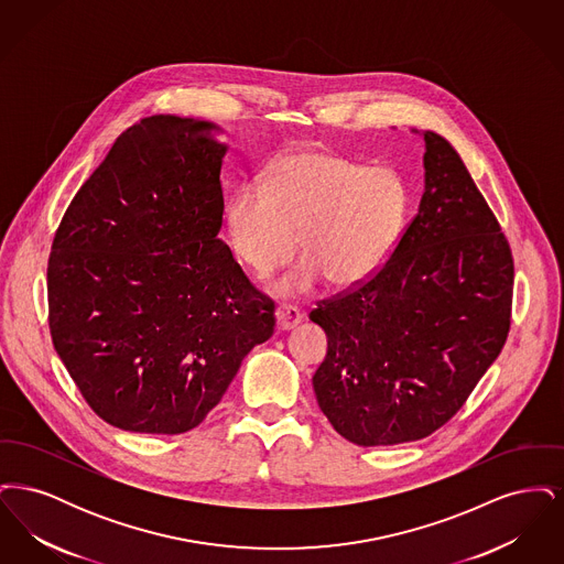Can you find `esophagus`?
Masks as SVG:
<instances>
[{
    "instance_id": "1",
    "label": "esophagus",
    "mask_w": 564,
    "mask_h": 564,
    "mask_svg": "<svg viewBox=\"0 0 564 564\" xmlns=\"http://www.w3.org/2000/svg\"><path fill=\"white\" fill-rule=\"evenodd\" d=\"M274 317H276V327H279L281 332H290V329H294L297 323L302 322L300 311H297L295 306H292V304H281V306H276Z\"/></svg>"
}]
</instances>
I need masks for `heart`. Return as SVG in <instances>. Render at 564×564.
I'll return each instance as SVG.
<instances>
[{
	"label": "heart",
	"mask_w": 564,
	"mask_h": 564,
	"mask_svg": "<svg viewBox=\"0 0 564 564\" xmlns=\"http://www.w3.org/2000/svg\"><path fill=\"white\" fill-rule=\"evenodd\" d=\"M410 188L389 166L302 148L270 164L262 186L242 184L224 207L226 232L242 264L260 276L292 260L302 237L306 260L272 285L306 294L323 276L357 285L387 264L402 239Z\"/></svg>",
	"instance_id": "1"
}]
</instances>
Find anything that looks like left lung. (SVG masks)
I'll return each mask as SVG.
<instances>
[{
  "label": "left lung",
  "instance_id": "left-lung-1",
  "mask_svg": "<svg viewBox=\"0 0 564 564\" xmlns=\"http://www.w3.org/2000/svg\"><path fill=\"white\" fill-rule=\"evenodd\" d=\"M425 139L419 214L387 264L308 315L327 336L317 402L357 446L440 430L492 366L510 332L513 260L497 217L448 139Z\"/></svg>",
  "mask_w": 564,
  "mask_h": 564
}]
</instances>
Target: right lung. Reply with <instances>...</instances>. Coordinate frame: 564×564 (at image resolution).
Segmentation results:
<instances>
[{"label":"right lung","mask_w":564,"mask_h":564,"mask_svg":"<svg viewBox=\"0 0 564 564\" xmlns=\"http://www.w3.org/2000/svg\"><path fill=\"white\" fill-rule=\"evenodd\" d=\"M221 129L150 116L116 139L54 235L48 322L84 400L118 430L175 435L274 332V304L219 241Z\"/></svg>","instance_id":"right-lung-1"}]
</instances>
